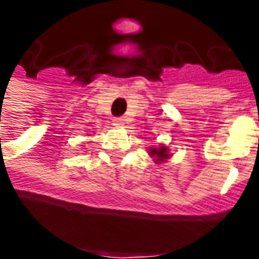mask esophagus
Masks as SVG:
<instances>
[{
	"mask_svg": "<svg viewBox=\"0 0 259 259\" xmlns=\"http://www.w3.org/2000/svg\"><path fill=\"white\" fill-rule=\"evenodd\" d=\"M113 124H115V126H118V127H122V126L124 124L123 116H119V118L113 119Z\"/></svg>",
	"mask_w": 259,
	"mask_h": 259,
	"instance_id": "1",
	"label": "esophagus"
}]
</instances>
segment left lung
<instances>
[{
	"mask_svg": "<svg viewBox=\"0 0 259 259\" xmlns=\"http://www.w3.org/2000/svg\"><path fill=\"white\" fill-rule=\"evenodd\" d=\"M150 155L154 157L157 161H165L169 157L168 148L166 147H159V148H150Z\"/></svg>",
	"mask_w": 259,
	"mask_h": 259,
	"instance_id": "obj_1",
	"label": "left lung"
}]
</instances>
